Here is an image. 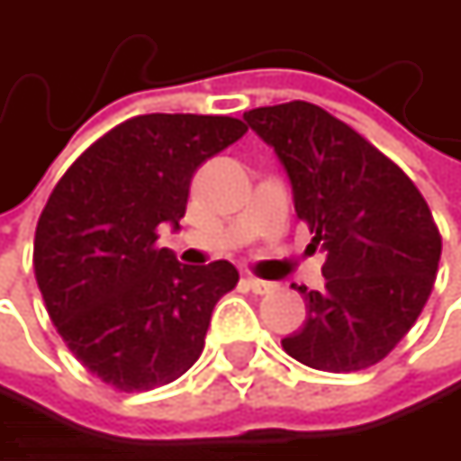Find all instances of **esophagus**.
Returning a JSON list of instances; mask_svg holds the SVG:
<instances>
[{
	"mask_svg": "<svg viewBox=\"0 0 461 461\" xmlns=\"http://www.w3.org/2000/svg\"><path fill=\"white\" fill-rule=\"evenodd\" d=\"M245 285L253 291V294H258V296H264V294H272L277 285L275 283H269V280H258V277H245Z\"/></svg>",
	"mask_w": 461,
	"mask_h": 461,
	"instance_id": "34e87169",
	"label": "esophagus"
}]
</instances>
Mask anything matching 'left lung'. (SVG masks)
Wrapping results in <instances>:
<instances>
[{"label": "left lung", "instance_id": "obj_1", "mask_svg": "<svg viewBox=\"0 0 461 461\" xmlns=\"http://www.w3.org/2000/svg\"><path fill=\"white\" fill-rule=\"evenodd\" d=\"M245 120L275 146L296 216L325 250V288L299 285L307 322L283 349L328 374L376 366L411 330L435 285L440 231L421 192L384 151L315 104L261 106Z\"/></svg>", "mask_w": 461, "mask_h": 461}]
</instances>
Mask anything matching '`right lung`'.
Segmentation results:
<instances>
[{
    "instance_id": "add662e5",
    "label": "right lung",
    "mask_w": 461,
    "mask_h": 461,
    "mask_svg": "<svg viewBox=\"0 0 461 461\" xmlns=\"http://www.w3.org/2000/svg\"><path fill=\"white\" fill-rule=\"evenodd\" d=\"M248 125L213 114H140L87 146L55 184L34 234V275L71 355L104 384L176 382L205 347L230 261L184 267L157 231L178 230L194 170Z\"/></svg>"
}]
</instances>
